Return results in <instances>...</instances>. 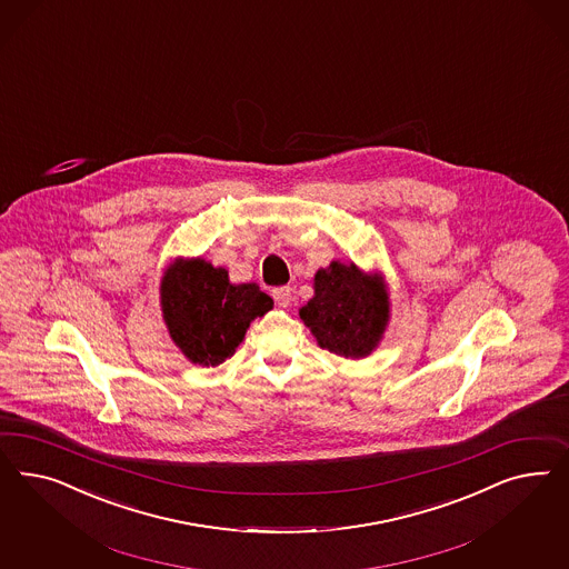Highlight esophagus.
<instances>
[{
  "label": "esophagus",
  "mask_w": 569,
  "mask_h": 569,
  "mask_svg": "<svg viewBox=\"0 0 569 569\" xmlns=\"http://www.w3.org/2000/svg\"><path fill=\"white\" fill-rule=\"evenodd\" d=\"M273 300L277 302V307H281V309H288L290 305H292V290L288 288V286H283V288H276L273 290Z\"/></svg>",
  "instance_id": "esophagus-1"
}]
</instances>
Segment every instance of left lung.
<instances>
[{
    "label": "left lung",
    "instance_id": "obj_1",
    "mask_svg": "<svg viewBox=\"0 0 569 569\" xmlns=\"http://www.w3.org/2000/svg\"><path fill=\"white\" fill-rule=\"evenodd\" d=\"M312 290L298 315L317 345L350 361L369 357L390 323V292L383 273L331 260L312 277Z\"/></svg>",
    "mask_w": 569,
    "mask_h": 569
}]
</instances>
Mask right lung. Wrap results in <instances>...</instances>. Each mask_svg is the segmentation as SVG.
Wrapping results in <instances>:
<instances>
[{"label": "right lung", "instance_id": "1", "mask_svg": "<svg viewBox=\"0 0 569 569\" xmlns=\"http://www.w3.org/2000/svg\"><path fill=\"white\" fill-rule=\"evenodd\" d=\"M273 309L257 283H231L223 267L202 257L172 260L160 279V310L174 346L202 367L236 355L250 323Z\"/></svg>", "mask_w": 569, "mask_h": 569}]
</instances>
